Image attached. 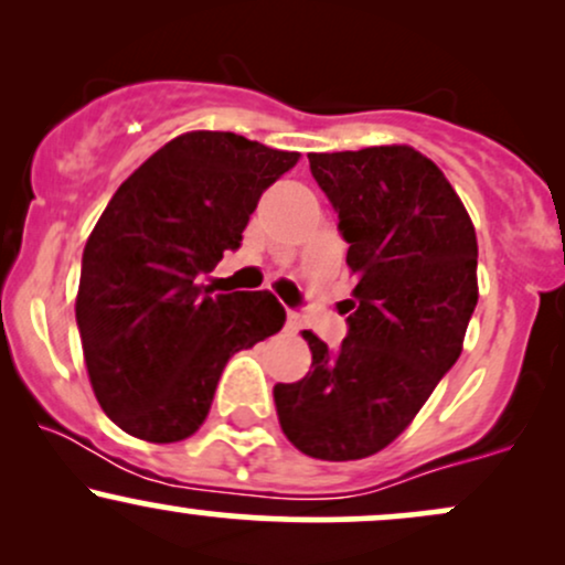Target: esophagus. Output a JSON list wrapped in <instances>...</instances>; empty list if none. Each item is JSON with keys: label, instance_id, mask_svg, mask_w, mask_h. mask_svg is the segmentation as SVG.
Masks as SVG:
<instances>
[{"label": "esophagus", "instance_id": "34e87169", "mask_svg": "<svg viewBox=\"0 0 565 565\" xmlns=\"http://www.w3.org/2000/svg\"><path fill=\"white\" fill-rule=\"evenodd\" d=\"M300 327H302L300 316H297L295 310H289V313H287V329H289V332H300Z\"/></svg>", "mask_w": 565, "mask_h": 565}]
</instances>
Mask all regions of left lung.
<instances>
[{
	"mask_svg": "<svg viewBox=\"0 0 565 565\" xmlns=\"http://www.w3.org/2000/svg\"><path fill=\"white\" fill-rule=\"evenodd\" d=\"M355 276L348 337L276 385L284 436L329 462L364 459L406 430L462 353L478 302V242L444 172L408 146L308 153ZM345 310V313H348Z\"/></svg>",
	"mask_w": 565,
	"mask_h": 565,
	"instance_id": "1",
	"label": "left lung"
}]
</instances>
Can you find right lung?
I'll return each mask as SVG.
<instances>
[{
	"instance_id": "obj_1",
	"label": "right lung",
	"mask_w": 565,
	"mask_h": 565,
	"mask_svg": "<svg viewBox=\"0 0 565 565\" xmlns=\"http://www.w3.org/2000/svg\"><path fill=\"white\" fill-rule=\"evenodd\" d=\"M297 159L233 132H185L103 210L82 255L76 327L97 404L129 436H193L231 355L284 327L270 291L212 295L199 276L242 246L263 191Z\"/></svg>"
}]
</instances>
